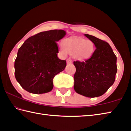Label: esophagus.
I'll return each instance as SVG.
<instances>
[{"mask_svg": "<svg viewBox=\"0 0 131 131\" xmlns=\"http://www.w3.org/2000/svg\"><path fill=\"white\" fill-rule=\"evenodd\" d=\"M66 63H67V64L68 65V64H71L72 63V61L71 59H70V58H68V59H67V61H66Z\"/></svg>", "mask_w": 131, "mask_h": 131, "instance_id": "1", "label": "esophagus"}]
</instances>
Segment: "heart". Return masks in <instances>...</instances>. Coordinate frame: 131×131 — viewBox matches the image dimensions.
<instances>
[{"label":"heart","instance_id":"obj_1","mask_svg":"<svg viewBox=\"0 0 131 131\" xmlns=\"http://www.w3.org/2000/svg\"><path fill=\"white\" fill-rule=\"evenodd\" d=\"M63 46H60L62 54H73L77 60L83 61L90 58L94 51V44L91 40H85L81 37L66 38L63 41Z\"/></svg>","mask_w":131,"mask_h":131}]
</instances>
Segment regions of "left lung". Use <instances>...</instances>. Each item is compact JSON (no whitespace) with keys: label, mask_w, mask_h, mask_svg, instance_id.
I'll use <instances>...</instances> for the list:
<instances>
[{"label":"left lung","mask_w":131,"mask_h":131,"mask_svg":"<svg viewBox=\"0 0 131 131\" xmlns=\"http://www.w3.org/2000/svg\"><path fill=\"white\" fill-rule=\"evenodd\" d=\"M96 49L84 62L74 61L76 68L74 88L77 93L87 97L104 94L114 83L117 72L116 57L108 43L85 34Z\"/></svg>","instance_id":"obj_1"}]
</instances>
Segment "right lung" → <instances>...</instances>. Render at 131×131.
Wrapping results in <instances>:
<instances>
[{"mask_svg":"<svg viewBox=\"0 0 131 131\" xmlns=\"http://www.w3.org/2000/svg\"><path fill=\"white\" fill-rule=\"evenodd\" d=\"M66 31L52 30L29 38L19 48L15 62V78L25 90L34 94L49 92L53 88V79L66 66L57 57V41Z\"/></svg>","mask_w":131,"mask_h":131,"instance_id":"obj_1","label":"right lung"}]
</instances>
